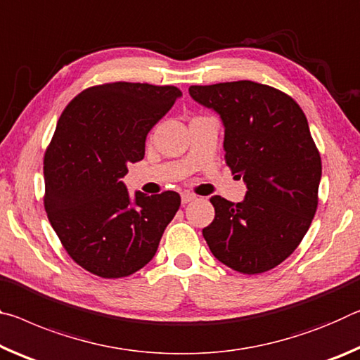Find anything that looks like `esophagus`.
Listing matches in <instances>:
<instances>
[{
  "label": "esophagus",
  "instance_id": "obj_1",
  "mask_svg": "<svg viewBox=\"0 0 360 360\" xmlns=\"http://www.w3.org/2000/svg\"><path fill=\"white\" fill-rule=\"evenodd\" d=\"M194 199H196V196H194V194H190V193L181 194V204H188V202L194 201Z\"/></svg>",
  "mask_w": 360,
  "mask_h": 360
}]
</instances>
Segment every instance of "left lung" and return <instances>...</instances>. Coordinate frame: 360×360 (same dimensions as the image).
Returning a JSON list of instances; mask_svg holds the SVG:
<instances>
[{"label": "left lung", "mask_w": 360, "mask_h": 360, "mask_svg": "<svg viewBox=\"0 0 360 360\" xmlns=\"http://www.w3.org/2000/svg\"><path fill=\"white\" fill-rule=\"evenodd\" d=\"M190 96L220 115L226 164L247 186L240 202L210 198L205 243L239 273L273 269L302 243L317 209L322 164L308 120L287 94L253 81L191 86Z\"/></svg>", "instance_id": "1"}]
</instances>
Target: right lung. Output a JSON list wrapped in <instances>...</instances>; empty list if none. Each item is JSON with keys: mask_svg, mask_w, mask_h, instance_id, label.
Returning <instances> with one entry per match:
<instances>
[{"mask_svg": "<svg viewBox=\"0 0 360 360\" xmlns=\"http://www.w3.org/2000/svg\"><path fill=\"white\" fill-rule=\"evenodd\" d=\"M179 97L174 86L110 82L78 94L57 122L44 155V207L68 255L92 274L116 279L143 268L180 207L179 193L131 196L122 181Z\"/></svg>", "mask_w": 360, "mask_h": 360, "instance_id": "obj_1", "label": "right lung"}]
</instances>
